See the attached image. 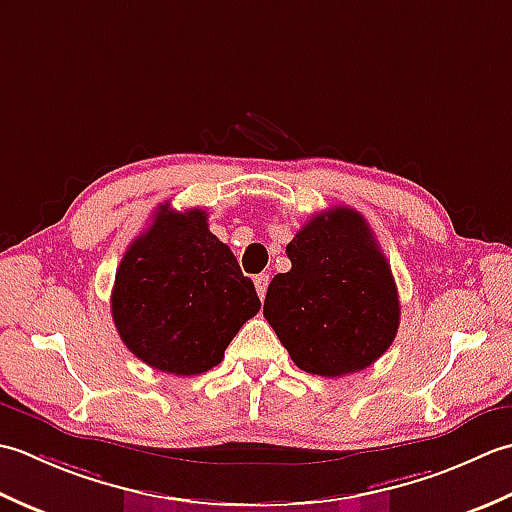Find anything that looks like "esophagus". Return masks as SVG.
<instances>
[{"label": "esophagus", "mask_w": 512, "mask_h": 512, "mask_svg": "<svg viewBox=\"0 0 512 512\" xmlns=\"http://www.w3.org/2000/svg\"><path fill=\"white\" fill-rule=\"evenodd\" d=\"M254 285H256V291H258V298L265 300V294H267V287H269V276L267 274H260L254 278Z\"/></svg>", "instance_id": "34e87169"}]
</instances>
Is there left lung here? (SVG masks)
Returning a JSON list of instances; mask_svg holds the SVG:
<instances>
[{
  "mask_svg": "<svg viewBox=\"0 0 512 512\" xmlns=\"http://www.w3.org/2000/svg\"><path fill=\"white\" fill-rule=\"evenodd\" d=\"M291 269L269 283L263 314L302 371L340 378L378 360L400 327L391 265L351 207L311 216L287 245Z\"/></svg>",
  "mask_w": 512,
  "mask_h": 512,
  "instance_id": "8db88e82",
  "label": "left lung"
}]
</instances>
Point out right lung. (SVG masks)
Instances as JSON below:
<instances>
[{
    "label": "right lung",
    "instance_id": "add662e5",
    "mask_svg": "<svg viewBox=\"0 0 512 512\" xmlns=\"http://www.w3.org/2000/svg\"><path fill=\"white\" fill-rule=\"evenodd\" d=\"M112 320L134 356L174 375H198L223 360L227 344L258 314L254 283L203 210L161 205L123 254L112 287Z\"/></svg>",
    "mask_w": 512,
    "mask_h": 512
}]
</instances>
